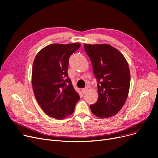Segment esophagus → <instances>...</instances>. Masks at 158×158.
<instances>
[{
	"label": "esophagus",
	"instance_id": "obj_1",
	"mask_svg": "<svg viewBox=\"0 0 158 158\" xmlns=\"http://www.w3.org/2000/svg\"><path fill=\"white\" fill-rule=\"evenodd\" d=\"M88 90V88H82V89H81V92L82 93V94H85L86 92V91Z\"/></svg>",
	"mask_w": 158,
	"mask_h": 158
}]
</instances>
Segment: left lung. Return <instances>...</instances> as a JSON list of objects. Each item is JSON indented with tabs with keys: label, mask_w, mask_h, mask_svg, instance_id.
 <instances>
[{
	"label": "left lung",
	"mask_w": 158,
	"mask_h": 158,
	"mask_svg": "<svg viewBox=\"0 0 158 158\" xmlns=\"http://www.w3.org/2000/svg\"><path fill=\"white\" fill-rule=\"evenodd\" d=\"M97 81L98 98L90 105L97 117L109 118L122 108L128 96L131 75L123 55L108 44H85Z\"/></svg>",
	"instance_id": "8db88e82"
}]
</instances>
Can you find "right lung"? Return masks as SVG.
I'll return each mask as SVG.
<instances>
[{"instance_id":"add662e5","label":"right lung","mask_w":158,"mask_h":158,"mask_svg":"<svg viewBox=\"0 0 158 158\" xmlns=\"http://www.w3.org/2000/svg\"><path fill=\"white\" fill-rule=\"evenodd\" d=\"M79 43L51 44L37 54L32 64V86L41 108L49 117L61 120L72 114L80 97L69 78L70 56Z\"/></svg>"}]
</instances>
